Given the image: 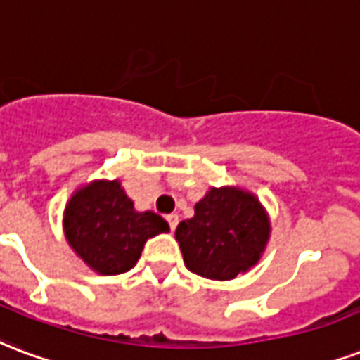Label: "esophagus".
<instances>
[{"instance_id":"34e87169","label":"esophagus","mask_w":360,"mask_h":360,"mask_svg":"<svg viewBox=\"0 0 360 360\" xmlns=\"http://www.w3.org/2000/svg\"><path fill=\"white\" fill-rule=\"evenodd\" d=\"M166 221H168L169 229L175 230V226H177V223H179V215H175V213H172V215L166 217Z\"/></svg>"}]
</instances>
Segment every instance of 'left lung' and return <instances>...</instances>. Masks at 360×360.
<instances>
[{
    "label": "left lung",
    "instance_id": "obj_1",
    "mask_svg": "<svg viewBox=\"0 0 360 360\" xmlns=\"http://www.w3.org/2000/svg\"><path fill=\"white\" fill-rule=\"evenodd\" d=\"M268 238V213L255 194L238 186L210 188L194 205V217L181 221L175 230L186 268L217 281L251 270Z\"/></svg>",
    "mask_w": 360,
    "mask_h": 360
}]
</instances>
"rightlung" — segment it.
I'll return each mask as SVG.
<instances>
[{
    "instance_id": "obj_1",
    "label": "right lung",
    "mask_w": 360,
    "mask_h": 360,
    "mask_svg": "<svg viewBox=\"0 0 360 360\" xmlns=\"http://www.w3.org/2000/svg\"><path fill=\"white\" fill-rule=\"evenodd\" d=\"M168 230L160 215L134 210V202L117 179L81 186L64 210L65 240L77 257L101 276L134 268L145 241Z\"/></svg>"
}]
</instances>
